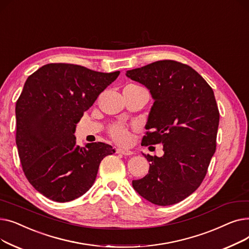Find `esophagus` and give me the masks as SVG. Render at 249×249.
<instances>
[{
    "label": "esophagus",
    "instance_id": "obj_1",
    "mask_svg": "<svg viewBox=\"0 0 249 249\" xmlns=\"http://www.w3.org/2000/svg\"><path fill=\"white\" fill-rule=\"evenodd\" d=\"M117 153H121L123 155H132L133 151L130 149H126V148H117Z\"/></svg>",
    "mask_w": 249,
    "mask_h": 249
}]
</instances>
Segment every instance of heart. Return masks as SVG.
Wrapping results in <instances>:
<instances>
[{"instance_id":"obj_1","label":"heart","mask_w":249,"mask_h":249,"mask_svg":"<svg viewBox=\"0 0 249 249\" xmlns=\"http://www.w3.org/2000/svg\"><path fill=\"white\" fill-rule=\"evenodd\" d=\"M126 88L130 89H133V90H145L144 88H142L141 86H138V85H129ZM110 134L113 137V139L116 140L117 142L126 143L129 140L128 130L124 126L119 125V124L113 125L110 128Z\"/></svg>"}]
</instances>
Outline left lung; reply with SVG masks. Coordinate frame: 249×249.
I'll return each instance as SVG.
<instances>
[{
    "instance_id": "left-lung-1",
    "label": "left lung",
    "mask_w": 249,
    "mask_h": 249,
    "mask_svg": "<svg viewBox=\"0 0 249 249\" xmlns=\"http://www.w3.org/2000/svg\"><path fill=\"white\" fill-rule=\"evenodd\" d=\"M154 100L141 145L161 143V158L143 154L148 174L132 180L134 190L152 204H177L197 190L216 150L219 110L212 88L191 67L160 60L127 71Z\"/></svg>"
}]
</instances>
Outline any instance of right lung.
I'll list each match as a JSON object with an SVG mask.
<instances>
[{"mask_svg": "<svg viewBox=\"0 0 249 249\" xmlns=\"http://www.w3.org/2000/svg\"><path fill=\"white\" fill-rule=\"evenodd\" d=\"M120 71L100 72L71 63H49L28 76L16 103V144L23 172L46 198L70 202L95 182L106 143L75 144L84 112Z\"/></svg>", "mask_w": 249, "mask_h": 249, "instance_id": "1", "label": "right lung"}]
</instances>
